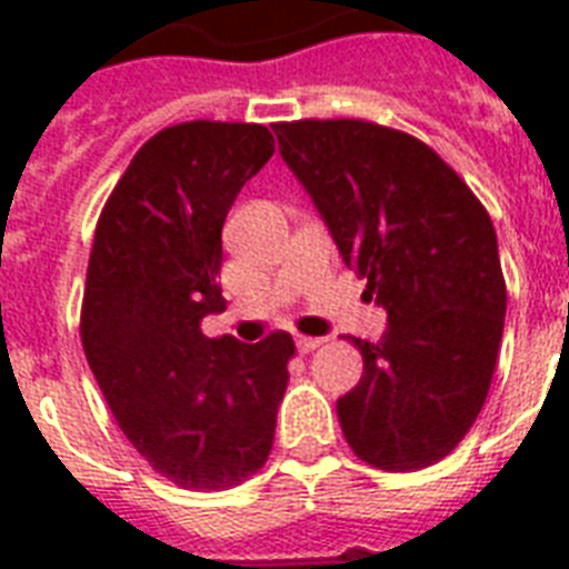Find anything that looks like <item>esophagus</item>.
<instances>
[{
  "instance_id": "1",
  "label": "esophagus",
  "mask_w": 569,
  "mask_h": 569,
  "mask_svg": "<svg viewBox=\"0 0 569 569\" xmlns=\"http://www.w3.org/2000/svg\"><path fill=\"white\" fill-rule=\"evenodd\" d=\"M321 342H325V339H319V337H298V339H295V346H298V351H301V355H310V351H316Z\"/></svg>"
}]
</instances>
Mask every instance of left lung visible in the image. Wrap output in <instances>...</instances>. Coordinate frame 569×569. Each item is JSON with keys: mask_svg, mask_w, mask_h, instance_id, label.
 <instances>
[{"mask_svg": "<svg viewBox=\"0 0 569 569\" xmlns=\"http://www.w3.org/2000/svg\"><path fill=\"white\" fill-rule=\"evenodd\" d=\"M339 257L387 330L355 339L363 378L337 401L357 458L389 472L446 458L481 413L505 325L496 230L431 147L366 120L274 127Z\"/></svg>", "mask_w": 569, "mask_h": 569, "instance_id": "1", "label": "left lung"}]
</instances>
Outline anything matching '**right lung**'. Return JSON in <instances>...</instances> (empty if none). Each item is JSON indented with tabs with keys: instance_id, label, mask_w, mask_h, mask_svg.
Listing matches in <instances>:
<instances>
[{
	"instance_id": "right-lung-1",
	"label": "right lung",
	"mask_w": 569,
	"mask_h": 569,
	"mask_svg": "<svg viewBox=\"0 0 569 569\" xmlns=\"http://www.w3.org/2000/svg\"><path fill=\"white\" fill-rule=\"evenodd\" d=\"M274 153L259 123L191 120L153 136L111 191L93 236L82 346L138 455L173 485L223 490L274 440L295 342L203 337L223 310L221 230Z\"/></svg>"
}]
</instances>
